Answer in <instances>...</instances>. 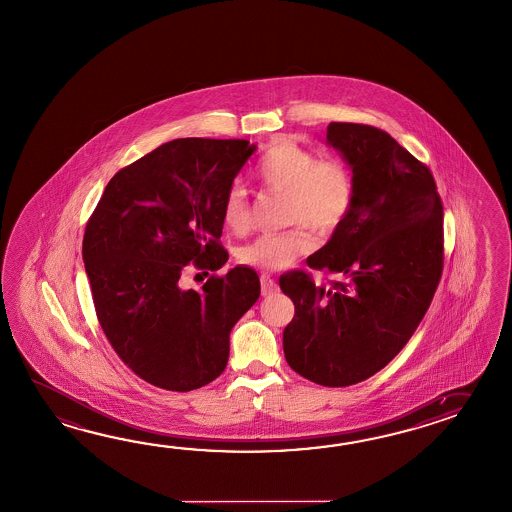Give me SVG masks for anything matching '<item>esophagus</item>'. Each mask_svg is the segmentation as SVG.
Returning <instances> with one entry per match:
<instances>
[{
  "label": "esophagus",
  "mask_w": 512,
  "mask_h": 512,
  "mask_svg": "<svg viewBox=\"0 0 512 512\" xmlns=\"http://www.w3.org/2000/svg\"><path fill=\"white\" fill-rule=\"evenodd\" d=\"M261 292L264 297L273 296L277 292V283L273 281L268 273H262L261 275Z\"/></svg>",
  "instance_id": "1"
}]
</instances>
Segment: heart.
<instances>
[{"instance_id": "b5f03b06", "label": "heart", "mask_w": 512, "mask_h": 512, "mask_svg": "<svg viewBox=\"0 0 512 512\" xmlns=\"http://www.w3.org/2000/svg\"><path fill=\"white\" fill-rule=\"evenodd\" d=\"M255 176L266 189L286 193L284 222L297 226L261 235L244 246L240 262L253 268L277 272L292 266L314 246L312 233L305 226L330 235L353 211L356 185L351 169L340 159L319 158L288 137H279L266 148ZM222 220L233 233L250 228V202L240 183H233L224 196Z\"/></svg>"}]
</instances>
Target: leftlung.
Instances as JSON below:
<instances>
[{
  "instance_id": "obj_1",
  "label": "left lung",
  "mask_w": 512,
  "mask_h": 512,
  "mask_svg": "<svg viewBox=\"0 0 512 512\" xmlns=\"http://www.w3.org/2000/svg\"><path fill=\"white\" fill-rule=\"evenodd\" d=\"M327 145L353 169V211L310 255L330 286L301 270L279 286L296 314L288 365L319 386H353L384 369L419 327L443 273V204L430 169L384 130L330 123Z\"/></svg>"
}]
</instances>
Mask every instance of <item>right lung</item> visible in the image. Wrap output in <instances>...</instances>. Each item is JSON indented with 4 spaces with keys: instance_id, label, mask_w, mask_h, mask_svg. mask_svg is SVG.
<instances>
[{
    "instance_id": "1",
    "label": "right lung",
    "mask_w": 512,
    "mask_h": 512,
    "mask_svg": "<svg viewBox=\"0 0 512 512\" xmlns=\"http://www.w3.org/2000/svg\"><path fill=\"white\" fill-rule=\"evenodd\" d=\"M246 139H174L115 174L88 220L82 259L99 323L139 378L193 391L222 375L229 332L261 296L235 266L183 290L187 266L220 270L222 202L255 152Z\"/></svg>"
}]
</instances>
